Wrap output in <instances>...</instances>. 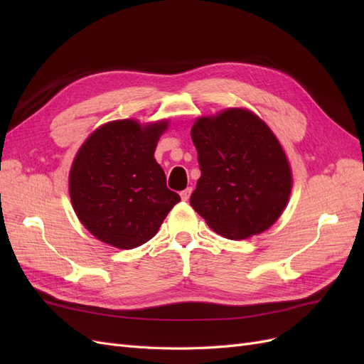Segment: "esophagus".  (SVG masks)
<instances>
[{"instance_id":"esophagus-1","label":"esophagus","mask_w":364,"mask_h":364,"mask_svg":"<svg viewBox=\"0 0 364 364\" xmlns=\"http://www.w3.org/2000/svg\"><path fill=\"white\" fill-rule=\"evenodd\" d=\"M191 193H193V188L191 186H188V188H185L183 191H181V197H182V200H188L190 199V196H191Z\"/></svg>"}]
</instances>
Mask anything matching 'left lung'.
<instances>
[{"label": "left lung", "mask_w": 364, "mask_h": 364, "mask_svg": "<svg viewBox=\"0 0 364 364\" xmlns=\"http://www.w3.org/2000/svg\"><path fill=\"white\" fill-rule=\"evenodd\" d=\"M191 138L202 171L190 203L208 226L229 240L269 229L291 191L285 153L262 119L226 109L194 123Z\"/></svg>", "instance_id": "left-lung-1"}]
</instances>
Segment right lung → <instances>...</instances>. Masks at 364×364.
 I'll return each mask as SVG.
<instances>
[{
  "mask_svg": "<svg viewBox=\"0 0 364 364\" xmlns=\"http://www.w3.org/2000/svg\"><path fill=\"white\" fill-rule=\"evenodd\" d=\"M165 129V121L144 127L134 119L111 121L77 153L70 173L73 208L103 243L118 249L147 243L181 202L153 156Z\"/></svg>",
  "mask_w": 364,
  "mask_h": 364,
  "instance_id": "1",
  "label": "right lung"
}]
</instances>
